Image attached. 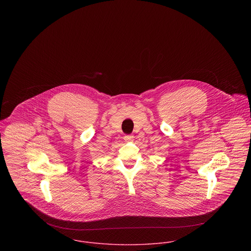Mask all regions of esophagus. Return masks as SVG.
<instances>
[{
    "instance_id": "1",
    "label": "esophagus",
    "mask_w": 251,
    "mask_h": 251,
    "mask_svg": "<svg viewBox=\"0 0 251 251\" xmlns=\"http://www.w3.org/2000/svg\"><path fill=\"white\" fill-rule=\"evenodd\" d=\"M124 139H125V141H126V142H132V141L134 140V136H133L132 134L126 135V136L124 137Z\"/></svg>"
}]
</instances>
